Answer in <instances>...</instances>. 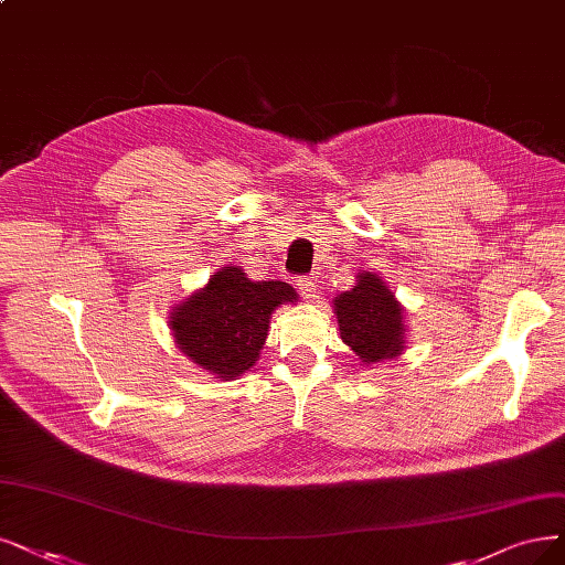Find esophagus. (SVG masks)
Returning <instances> with one entry per match:
<instances>
[{"label":"esophagus","instance_id":"obj_1","mask_svg":"<svg viewBox=\"0 0 565 565\" xmlns=\"http://www.w3.org/2000/svg\"><path fill=\"white\" fill-rule=\"evenodd\" d=\"M298 288H300V296L311 300L317 298V279L315 277H300L298 279Z\"/></svg>","mask_w":565,"mask_h":565}]
</instances>
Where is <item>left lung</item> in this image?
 Here are the masks:
<instances>
[{"label": "left lung", "instance_id": "left-lung-1", "mask_svg": "<svg viewBox=\"0 0 565 565\" xmlns=\"http://www.w3.org/2000/svg\"><path fill=\"white\" fill-rule=\"evenodd\" d=\"M340 335L363 363L398 356L405 344L403 309L377 275L361 271L359 284L335 300Z\"/></svg>", "mask_w": 565, "mask_h": 565}]
</instances>
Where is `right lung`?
Returning a JSON list of instances; mask_svg holds the SVG:
<instances>
[{
	"label": "right lung",
	"mask_w": 565,
	"mask_h": 565,
	"mask_svg": "<svg viewBox=\"0 0 565 565\" xmlns=\"http://www.w3.org/2000/svg\"><path fill=\"white\" fill-rule=\"evenodd\" d=\"M296 298L286 281H250L239 267H223L177 307L170 326L185 356L230 380L258 361L271 311Z\"/></svg>",
	"instance_id": "right-lung-1"
}]
</instances>
